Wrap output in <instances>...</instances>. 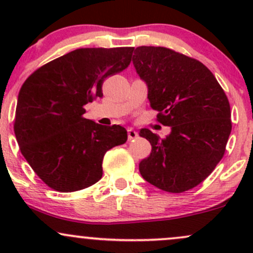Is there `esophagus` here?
Instances as JSON below:
<instances>
[{
  "instance_id": "esophagus-1",
  "label": "esophagus",
  "mask_w": 253,
  "mask_h": 253,
  "mask_svg": "<svg viewBox=\"0 0 253 253\" xmlns=\"http://www.w3.org/2000/svg\"><path fill=\"white\" fill-rule=\"evenodd\" d=\"M127 134H128V140H133V139H135L138 136V132L133 128H129L127 130Z\"/></svg>"
}]
</instances>
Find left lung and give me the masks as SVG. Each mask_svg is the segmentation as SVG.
<instances>
[{
	"instance_id": "1",
	"label": "left lung",
	"mask_w": 253,
	"mask_h": 253,
	"mask_svg": "<svg viewBox=\"0 0 253 253\" xmlns=\"http://www.w3.org/2000/svg\"><path fill=\"white\" fill-rule=\"evenodd\" d=\"M132 60L151 107L158 110L157 120L171 127L164 139L140 129L152 146L139 164L140 175L164 191L189 190L225 153L232 129L228 98L207 66L170 48L140 46Z\"/></svg>"
}]
</instances>
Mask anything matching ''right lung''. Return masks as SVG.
<instances>
[{"label": "right lung", "instance_id": "right-lung-1", "mask_svg": "<svg viewBox=\"0 0 253 253\" xmlns=\"http://www.w3.org/2000/svg\"><path fill=\"white\" fill-rule=\"evenodd\" d=\"M133 47L78 48L34 71L20 89L14 132L22 156L57 191L88 188L102 177L104 153L127 140L123 126L83 118L102 97L108 76L129 65Z\"/></svg>", "mask_w": 253, "mask_h": 253}]
</instances>
